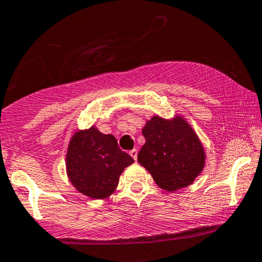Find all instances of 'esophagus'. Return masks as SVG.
Instances as JSON below:
<instances>
[{
	"label": "esophagus",
	"mask_w": 262,
	"mask_h": 262,
	"mask_svg": "<svg viewBox=\"0 0 262 262\" xmlns=\"http://www.w3.org/2000/svg\"><path fill=\"white\" fill-rule=\"evenodd\" d=\"M129 154H130V156L134 159V160H137V158H138V150L137 149L130 150V151H129Z\"/></svg>",
	"instance_id": "esophagus-1"
}]
</instances>
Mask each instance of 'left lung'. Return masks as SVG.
<instances>
[{
	"label": "left lung",
	"mask_w": 262,
	"mask_h": 262,
	"mask_svg": "<svg viewBox=\"0 0 262 262\" xmlns=\"http://www.w3.org/2000/svg\"><path fill=\"white\" fill-rule=\"evenodd\" d=\"M145 144L138 161L165 191H177L192 185L206 164V151L200 138L181 116L165 119L154 116L143 130Z\"/></svg>",
	"instance_id": "left-lung-1"
}]
</instances>
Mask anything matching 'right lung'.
I'll list each match as a JSON object with an SVG mask.
<instances>
[{
    "label": "right lung",
    "mask_w": 262,
    "mask_h": 262,
    "mask_svg": "<svg viewBox=\"0 0 262 262\" xmlns=\"http://www.w3.org/2000/svg\"><path fill=\"white\" fill-rule=\"evenodd\" d=\"M134 162L119 149L112 134H103L95 125L75 132L66 151V173L80 193L104 200L116 191L119 176Z\"/></svg>",
    "instance_id": "obj_1"
}]
</instances>
